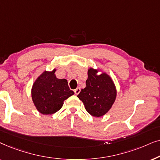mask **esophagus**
<instances>
[{
	"label": "esophagus",
	"instance_id": "obj_1",
	"mask_svg": "<svg viewBox=\"0 0 160 160\" xmlns=\"http://www.w3.org/2000/svg\"><path fill=\"white\" fill-rule=\"evenodd\" d=\"M74 93H75L76 95H78L79 93L80 92V88H77L76 89H74Z\"/></svg>",
	"mask_w": 160,
	"mask_h": 160
}]
</instances>
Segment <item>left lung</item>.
Masks as SVG:
<instances>
[{
    "label": "left lung",
    "instance_id": "1",
    "mask_svg": "<svg viewBox=\"0 0 160 160\" xmlns=\"http://www.w3.org/2000/svg\"><path fill=\"white\" fill-rule=\"evenodd\" d=\"M100 71L101 73L98 75ZM86 88L78 97L83 102L85 108L91 116L101 117L111 109L116 101L117 90L109 74L99 69L89 68Z\"/></svg>",
    "mask_w": 160,
    "mask_h": 160
}]
</instances>
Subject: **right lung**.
I'll list each match as a JSON object with an SVG mask.
<instances>
[{"instance_id": "obj_1", "label": "right lung", "mask_w": 160, "mask_h": 160, "mask_svg": "<svg viewBox=\"0 0 160 160\" xmlns=\"http://www.w3.org/2000/svg\"><path fill=\"white\" fill-rule=\"evenodd\" d=\"M56 69L44 71L33 82L31 88L33 102L40 113L52 115L62 108L64 100L74 94L66 79L55 76Z\"/></svg>"}]
</instances>
